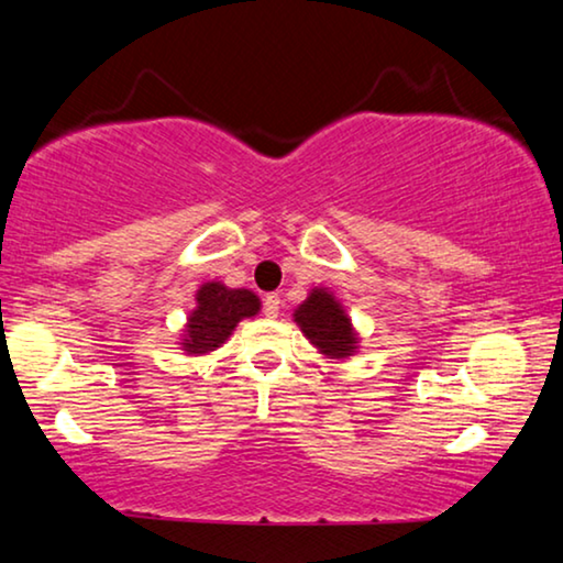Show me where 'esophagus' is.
Listing matches in <instances>:
<instances>
[{
	"label": "esophagus",
	"instance_id": "1",
	"mask_svg": "<svg viewBox=\"0 0 563 563\" xmlns=\"http://www.w3.org/2000/svg\"><path fill=\"white\" fill-rule=\"evenodd\" d=\"M279 310H282V297L276 295H266L264 297V314L266 318H279Z\"/></svg>",
	"mask_w": 563,
	"mask_h": 563
}]
</instances>
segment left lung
Masks as SVG:
<instances>
[{
    "mask_svg": "<svg viewBox=\"0 0 563 563\" xmlns=\"http://www.w3.org/2000/svg\"><path fill=\"white\" fill-rule=\"evenodd\" d=\"M295 322L310 343L328 358H349L356 353V330L341 302L325 289H312L295 310Z\"/></svg>",
    "mask_w": 563,
    "mask_h": 563,
    "instance_id": "left-lung-1",
    "label": "left lung"
}]
</instances>
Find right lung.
<instances>
[{"instance_id":"add662e5","label":"right lung","mask_w":563,"mask_h":563,"mask_svg":"<svg viewBox=\"0 0 563 563\" xmlns=\"http://www.w3.org/2000/svg\"><path fill=\"white\" fill-rule=\"evenodd\" d=\"M261 310L258 297L249 289H228L220 282H207L197 291V310L187 322L181 349L187 353H207L220 349L243 318Z\"/></svg>"}]
</instances>
